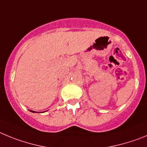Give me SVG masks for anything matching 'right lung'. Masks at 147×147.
Here are the masks:
<instances>
[{
	"mask_svg": "<svg viewBox=\"0 0 147 147\" xmlns=\"http://www.w3.org/2000/svg\"><path fill=\"white\" fill-rule=\"evenodd\" d=\"M31 111V112H34V111Z\"/></svg>",
	"mask_w": 147,
	"mask_h": 147,
	"instance_id": "1",
	"label": "right lung"
}]
</instances>
